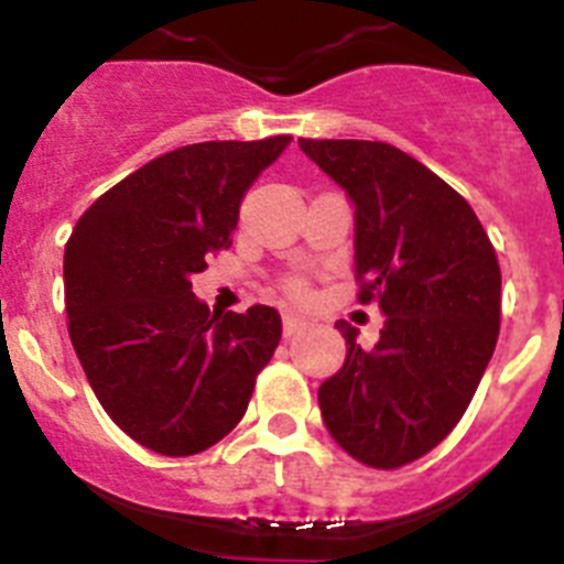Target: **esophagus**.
<instances>
[{"instance_id":"obj_1","label":"esophagus","mask_w":564,"mask_h":564,"mask_svg":"<svg viewBox=\"0 0 564 564\" xmlns=\"http://www.w3.org/2000/svg\"><path fill=\"white\" fill-rule=\"evenodd\" d=\"M305 325L307 318L296 316V313H285V316H282V333H285V336H293V333H299Z\"/></svg>"}]
</instances>
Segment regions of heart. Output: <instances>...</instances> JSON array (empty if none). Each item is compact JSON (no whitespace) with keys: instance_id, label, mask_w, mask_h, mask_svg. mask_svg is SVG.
Returning a JSON list of instances; mask_svg holds the SVG:
<instances>
[{"instance_id":"heart-1","label":"heart","mask_w":564,"mask_h":564,"mask_svg":"<svg viewBox=\"0 0 564 564\" xmlns=\"http://www.w3.org/2000/svg\"><path fill=\"white\" fill-rule=\"evenodd\" d=\"M291 291H293V293H299V291H302V285H296V282H293V285H291Z\"/></svg>"}]
</instances>
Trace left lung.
<instances>
[{
    "label": "left lung",
    "instance_id": "8db88e82",
    "mask_svg": "<svg viewBox=\"0 0 564 564\" xmlns=\"http://www.w3.org/2000/svg\"><path fill=\"white\" fill-rule=\"evenodd\" d=\"M299 149L356 208L358 299L383 318L372 350L347 341L318 387L327 432L372 468H398L457 426L500 333V265L477 214L435 172L381 141H305Z\"/></svg>",
    "mask_w": 564,
    "mask_h": 564
}]
</instances>
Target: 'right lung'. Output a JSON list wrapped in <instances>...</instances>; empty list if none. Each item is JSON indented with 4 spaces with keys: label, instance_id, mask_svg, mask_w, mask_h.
<instances>
[{
    "label": "right lung",
    "instance_id": "right-lung-1",
    "mask_svg": "<svg viewBox=\"0 0 564 564\" xmlns=\"http://www.w3.org/2000/svg\"><path fill=\"white\" fill-rule=\"evenodd\" d=\"M288 141H206L161 154L101 194L69 234L64 302L76 356L107 415L158 455H197L223 441L276 350L273 307L212 313L192 276L231 246L239 203Z\"/></svg>",
    "mask_w": 564,
    "mask_h": 564
}]
</instances>
